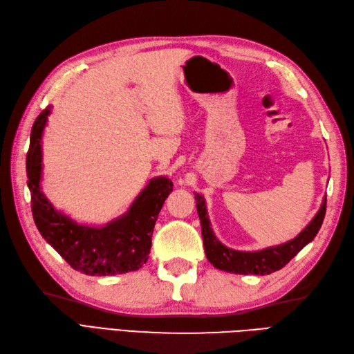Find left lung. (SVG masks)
Here are the masks:
<instances>
[{
	"label": "left lung",
	"instance_id": "8db88e82",
	"mask_svg": "<svg viewBox=\"0 0 354 354\" xmlns=\"http://www.w3.org/2000/svg\"><path fill=\"white\" fill-rule=\"evenodd\" d=\"M194 198L198 218H201L202 224V238L207 260H209L216 269L241 275H269L272 272L284 268L288 261L306 245V243H310L315 238V234L319 233L322 227L326 214L324 196L319 212L315 214L311 223L308 224L295 239L281 243V245L269 247L260 251H236L223 245V243L215 238V234L211 229V221L207 218L203 196L194 193Z\"/></svg>",
	"mask_w": 354,
	"mask_h": 354
}]
</instances>
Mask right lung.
I'll return each instance as SVG.
<instances>
[{
	"mask_svg": "<svg viewBox=\"0 0 354 354\" xmlns=\"http://www.w3.org/2000/svg\"><path fill=\"white\" fill-rule=\"evenodd\" d=\"M49 115L50 106L35 120L26 153L31 211L41 236L71 268L85 275L106 277L140 269L149 257L153 225L174 184L166 176L153 178L120 218L103 227L77 224L58 212L40 188L41 136Z\"/></svg>",
	"mask_w": 354,
	"mask_h": 354,
	"instance_id": "right-lung-1",
	"label": "right lung"
}]
</instances>
